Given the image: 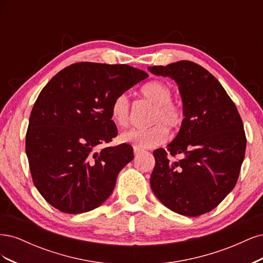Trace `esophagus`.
Listing matches in <instances>:
<instances>
[{
    "label": "esophagus",
    "mask_w": 263,
    "mask_h": 263,
    "mask_svg": "<svg viewBox=\"0 0 263 263\" xmlns=\"http://www.w3.org/2000/svg\"><path fill=\"white\" fill-rule=\"evenodd\" d=\"M142 151H144V150L138 148V147H134V154H135V156H136V157H137L139 154H141Z\"/></svg>",
    "instance_id": "esophagus-1"
}]
</instances>
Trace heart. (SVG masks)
I'll return each instance as SVG.
<instances>
[{
  "mask_svg": "<svg viewBox=\"0 0 263 263\" xmlns=\"http://www.w3.org/2000/svg\"><path fill=\"white\" fill-rule=\"evenodd\" d=\"M147 101L153 103L155 109L149 117L147 128H130L122 133L121 140L138 148H153L165 141L168 133L178 130L184 122V112L177 103L172 102L173 91L169 84L162 81H150L140 89ZM110 117L121 127L130 121V103L126 94H119L110 106Z\"/></svg>",
  "mask_w": 263,
  "mask_h": 263,
  "instance_id": "obj_1",
  "label": "heart"
}]
</instances>
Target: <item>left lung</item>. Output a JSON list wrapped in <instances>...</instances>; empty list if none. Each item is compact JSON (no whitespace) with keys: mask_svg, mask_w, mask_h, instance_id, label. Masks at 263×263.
Here are the masks:
<instances>
[{"mask_svg":"<svg viewBox=\"0 0 263 263\" xmlns=\"http://www.w3.org/2000/svg\"><path fill=\"white\" fill-rule=\"evenodd\" d=\"M148 70L178 83L184 112L177 137L154 151L151 189L171 211L200 216L236 185L247 144L241 117L217 79L197 63L181 60ZM177 154L182 158L173 161Z\"/></svg>","mask_w":263,"mask_h":263,"instance_id":"obj_1","label":"left lung"}]
</instances>
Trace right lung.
<instances>
[{"instance_id": "1", "label": "right lung", "mask_w": 263, "mask_h": 263, "mask_svg": "<svg viewBox=\"0 0 263 263\" xmlns=\"http://www.w3.org/2000/svg\"><path fill=\"white\" fill-rule=\"evenodd\" d=\"M147 77L127 65L78 62L39 93L29 117L26 155L36 189L54 209L89 212L112 194L119 171L134 159L133 147H98L117 136L110 117L114 99Z\"/></svg>"}]
</instances>
